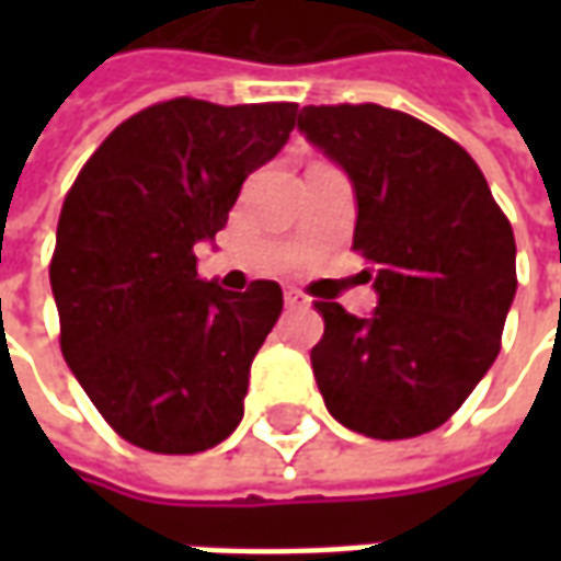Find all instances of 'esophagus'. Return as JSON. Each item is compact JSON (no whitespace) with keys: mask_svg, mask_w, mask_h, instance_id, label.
I'll use <instances>...</instances> for the list:
<instances>
[{"mask_svg":"<svg viewBox=\"0 0 561 561\" xmlns=\"http://www.w3.org/2000/svg\"><path fill=\"white\" fill-rule=\"evenodd\" d=\"M285 304L291 306V309H306L309 297L304 291H297V288H285Z\"/></svg>","mask_w":561,"mask_h":561,"instance_id":"esophagus-1","label":"esophagus"}]
</instances>
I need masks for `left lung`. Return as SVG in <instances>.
Masks as SVG:
<instances>
[{
  "mask_svg": "<svg viewBox=\"0 0 561 561\" xmlns=\"http://www.w3.org/2000/svg\"><path fill=\"white\" fill-rule=\"evenodd\" d=\"M297 128L348 173L369 318L318 300L312 373L328 412L369 438L442 426L486 376L517 294V243L457 140L381 104H309Z\"/></svg>",
  "mask_w": 561,
  "mask_h": 561,
  "instance_id": "8db88e82",
  "label": "left lung"
}]
</instances>
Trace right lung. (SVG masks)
I'll return each instance as SVG.
<instances>
[{
  "mask_svg": "<svg viewBox=\"0 0 561 561\" xmlns=\"http://www.w3.org/2000/svg\"><path fill=\"white\" fill-rule=\"evenodd\" d=\"M297 104L171 99L128 116L66 195L50 288L59 345L92 405L152 454H201L243 421L249 369L282 288L197 279L249 173L291 135Z\"/></svg>",
  "mask_w": 561,
  "mask_h": 561,
  "instance_id": "obj_1",
  "label": "right lung"
}]
</instances>
